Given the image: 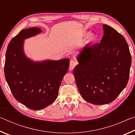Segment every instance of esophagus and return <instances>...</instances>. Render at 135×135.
<instances>
[{
	"mask_svg": "<svg viewBox=\"0 0 135 135\" xmlns=\"http://www.w3.org/2000/svg\"><path fill=\"white\" fill-rule=\"evenodd\" d=\"M76 65H77V62H76V61H75L74 60L70 61V67H69L70 70H72L74 69V67L76 66Z\"/></svg>",
	"mask_w": 135,
	"mask_h": 135,
	"instance_id": "1",
	"label": "esophagus"
}]
</instances>
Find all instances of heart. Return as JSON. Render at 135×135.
I'll list each match as a JSON object with an SVG mask.
<instances>
[{
    "label": "heart",
    "instance_id": "b5f03b06",
    "mask_svg": "<svg viewBox=\"0 0 135 135\" xmlns=\"http://www.w3.org/2000/svg\"><path fill=\"white\" fill-rule=\"evenodd\" d=\"M90 38H91V39H93V38H94V36H93V35H91V36H90Z\"/></svg>",
    "mask_w": 135,
    "mask_h": 135
}]
</instances>
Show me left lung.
<instances>
[{"label":"left lung","instance_id":"obj_1","mask_svg":"<svg viewBox=\"0 0 135 135\" xmlns=\"http://www.w3.org/2000/svg\"><path fill=\"white\" fill-rule=\"evenodd\" d=\"M100 43L86 45L77 57L73 70L81 97L90 104L113 102L126 86L132 58L124 37L108 25H103Z\"/></svg>","mask_w":135,"mask_h":135}]
</instances>
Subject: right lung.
<instances>
[{
  "label": "right lung",
  "mask_w": 135,
  "mask_h": 135,
  "mask_svg": "<svg viewBox=\"0 0 135 135\" xmlns=\"http://www.w3.org/2000/svg\"><path fill=\"white\" fill-rule=\"evenodd\" d=\"M42 31L33 27L22 30L8 46L4 72L14 98L33 110H38L53 103L59 86L69 68L68 58L59 61L34 62L23 52L24 40Z\"/></svg>",
  "instance_id": "add662e5"
}]
</instances>
